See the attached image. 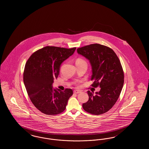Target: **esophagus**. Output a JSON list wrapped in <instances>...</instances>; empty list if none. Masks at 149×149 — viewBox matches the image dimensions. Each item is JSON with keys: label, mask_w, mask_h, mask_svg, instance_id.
Wrapping results in <instances>:
<instances>
[{"label": "esophagus", "mask_w": 149, "mask_h": 149, "mask_svg": "<svg viewBox=\"0 0 149 149\" xmlns=\"http://www.w3.org/2000/svg\"><path fill=\"white\" fill-rule=\"evenodd\" d=\"M74 93L75 94H79V93H81V91H79V90H75V91H74Z\"/></svg>", "instance_id": "1"}]
</instances>
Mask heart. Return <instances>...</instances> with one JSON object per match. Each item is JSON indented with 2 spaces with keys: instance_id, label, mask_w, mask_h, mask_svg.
<instances>
[{
  "instance_id": "obj_1",
  "label": "heart",
  "mask_w": 149,
  "mask_h": 149,
  "mask_svg": "<svg viewBox=\"0 0 149 149\" xmlns=\"http://www.w3.org/2000/svg\"><path fill=\"white\" fill-rule=\"evenodd\" d=\"M81 62H85V61L81 58H78L76 61V63H81Z\"/></svg>"
}]
</instances>
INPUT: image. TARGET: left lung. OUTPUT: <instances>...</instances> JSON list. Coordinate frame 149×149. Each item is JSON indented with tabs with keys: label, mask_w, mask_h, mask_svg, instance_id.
I'll use <instances>...</instances> for the list:
<instances>
[{
	"label": "left lung",
	"mask_w": 149,
	"mask_h": 149,
	"mask_svg": "<svg viewBox=\"0 0 149 149\" xmlns=\"http://www.w3.org/2000/svg\"><path fill=\"white\" fill-rule=\"evenodd\" d=\"M77 52L91 64V80L94 81L92 86L100 88L95 95L88 91L89 100L83 103V108L94 115L104 113L114 105L123 85L124 74L120 61L113 50L97 43L79 48Z\"/></svg>",
	"instance_id": "obj_1"
}]
</instances>
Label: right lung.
Here are the masks:
<instances>
[{
    "label": "right lung",
    "instance_id": "obj_1",
    "mask_svg": "<svg viewBox=\"0 0 149 149\" xmlns=\"http://www.w3.org/2000/svg\"><path fill=\"white\" fill-rule=\"evenodd\" d=\"M76 47L65 49L46 46L33 53L27 60L23 81L32 103L47 115L63 112L72 95L71 89L61 91L52 84L59 74L61 65L73 55Z\"/></svg>",
    "mask_w": 149,
    "mask_h": 149
}]
</instances>
